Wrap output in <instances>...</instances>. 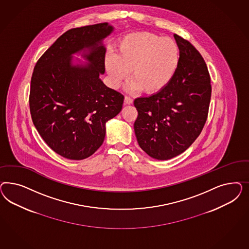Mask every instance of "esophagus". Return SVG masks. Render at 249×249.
I'll return each instance as SVG.
<instances>
[{
    "instance_id": "1",
    "label": "esophagus",
    "mask_w": 249,
    "mask_h": 249,
    "mask_svg": "<svg viewBox=\"0 0 249 249\" xmlns=\"http://www.w3.org/2000/svg\"><path fill=\"white\" fill-rule=\"evenodd\" d=\"M132 103H133V99L126 96L125 98H124V104H125V105H130V104H132Z\"/></svg>"
}]
</instances>
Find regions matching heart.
I'll return each mask as SVG.
<instances>
[{"mask_svg": "<svg viewBox=\"0 0 249 249\" xmlns=\"http://www.w3.org/2000/svg\"><path fill=\"white\" fill-rule=\"evenodd\" d=\"M180 65V49L172 38L151 33L128 35L119 44L116 54L106 56L105 68L114 89L128 76L126 90L158 94L173 81Z\"/></svg>", "mask_w": 249, "mask_h": 249, "instance_id": "heart-1", "label": "heart"}]
</instances>
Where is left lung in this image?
<instances>
[{
	"label": "left lung",
	"instance_id": "1",
	"mask_svg": "<svg viewBox=\"0 0 249 249\" xmlns=\"http://www.w3.org/2000/svg\"><path fill=\"white\" fill-rule=\"evenodd\" d=\"M180 65L165 89L136 98L134 131L140 147L151 158L170 160L186 151L200 135L208 115L211 79L201 53L174 35Z\"/></svg>",
	"mask_w": 249,
	"mask_h": 249
}]
</instances>
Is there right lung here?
<instances>
[{
  "label": "right lung",
  "mask_w": 249,
  "mask_h": 249,
  "mask_svg": "<svg viewBox=\"0 0 249 249\" xmlns=\"http://www.w3.org/2000/svg\"><path fill=\"white\" fill-rule=\"evenodd\" d=\"M113 29L102 23L67 31L34 68L32 120L45 143L65 158L91 156L104 142L107 121L121 111L124 96L99 77L105 73L102 42ZM74 53L89 64H73Z\"/></svg>",
  "instance_id": "right-lung-1"
}]
</instances>
